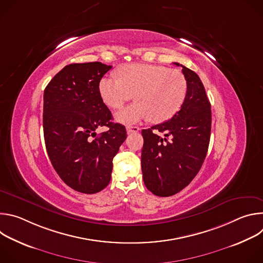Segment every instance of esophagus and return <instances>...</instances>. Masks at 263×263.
I'll return each mask as SVG.
<instances>
[{"instance_id":"34e87169","label":"esophagus","mask_w":263,"mask_h":263,"mask_svg":"<svg viewBox=\"0 0 263 263\" xmlns=\"http://www.w3.org/2000/svg\"><path fill=\"white\" fill-rule=\"evenodd\" d=\"M139 130H140V129H139L138 127H136V126H128V127H127V132H128L129 134H131V133H137Z\"/></svg>"}]
</instances>
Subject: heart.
<instances>
[{"label": "heart", "instance_id": "1", "mask_svg": "<svg viewBox=\"0 0 263 263\" xmlns=\"http://www.w3.org/2000/svg\"><path fill=\"white\" fill-rule=\"evenodd\" d=\"M121 78L101 79L99 91L104 103L121 108L134 93L135 103L117 112L116 119L124 124H135L152 119L162 123L174 117L183 105L187 82L178 70L144 63L127 64L121 68Z\"/></svg>", "mask_w": 263, "mask_h": 263}]
</instances>
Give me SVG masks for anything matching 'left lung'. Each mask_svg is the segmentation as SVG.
<instances>
[{
	"mask_svg": "<svg viewBox=\"0 0 263 263\" xmlns=\"http://www.w3.org/2000/svg\"><path fill=\"white\" fill-rule=\"evenodd\" d=\"M174 64L182 67L187 82L185 101L171 120L141 131L143 182L158 197L174 196L193 181L205 160L211 132V105L201 79Z\"/></svg>",
	"mask_w": 263,
	"mask_h": 263,
	"instance_id": "8db88e82",
	"label": "left lung"
}]
</instances>
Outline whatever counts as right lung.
<instances>
[{
	"label": "right lung",
	"mask_w": 263,
	"mask_h": 263,
	"mask_svg": "<svg viewBox=\"0 0 263 263\" xmlns=\"http://www.w3.org/2000/svg\"><path fill=\"white\" fill-rule=\"evenodd\" d=\"M111 65L102 62L64 66L44 92V135L53 167L70 189L92 195L109 184L112 160L127 138L125 126L112 123L99 84ZM108 127L97 136L99 126Z\"/></svg>",
	"instance_id": "obj_1"
}]
</instances>
